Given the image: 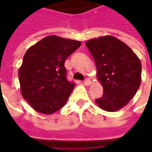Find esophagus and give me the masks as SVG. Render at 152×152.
Wrapping results in <instances>:
<instances>
[{"mask_svg": "<svg viewBox=\"0 0 152 152\" xmlns=\"http://www.w3.org/2000/svg\"><path fill=\"white\" fill-rule=\"evenodd\" d=\"M84 84H85V85H91V81L89 79H86L85 81H84Z\"/></svg>", "mask_w": 152, "mask_h": 152, "instance_id": "34e87169", "label": "esophagus"}]
</instances>
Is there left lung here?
<instances>
[{"instance_id": "1", "label": "left lung", "mask_w": 152, "mask_h": 152, "mask_svg": "<svg viewBox=\"0 0 152 152\" xmlns=\"http://www.w3.org/2000/svg\"><path fill=\"white\" fill-rule=\"evenodd\" d=\"M86 46L93 56L97 79L103 87L98 107L116 112L125 107L137 92L141 83V62L123 41L111 35L91 39Z\"/></svg>"}]
</instances>
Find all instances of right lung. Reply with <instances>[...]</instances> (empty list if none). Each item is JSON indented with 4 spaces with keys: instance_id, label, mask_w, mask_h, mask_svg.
I'll return each instance as SVG.
<instances>
[{
    "instance_id": "add662e5",
    "label": "right lung",
    "mask_w": 152,
    "mask_h": 152,
    "mask_svg": "<svg viewBox=\"0 0 152 152\" xmlns=\"http://www.w3.org/2000/svg\"><path fill=\"white\" fill-rule=\"evenodd\" d=\"M80 45L78 40L49 35L28 49L18 78L22 96L36 112L52 114L67 102L75 85L66 78L64 63Z\"/></svg>"
}]
</instances>
